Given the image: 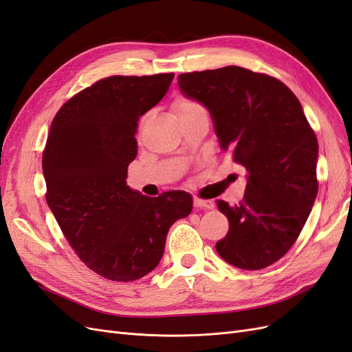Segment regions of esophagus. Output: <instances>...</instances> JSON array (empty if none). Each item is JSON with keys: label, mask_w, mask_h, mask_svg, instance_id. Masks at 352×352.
Returning a JSON list of instances; mask_svg holds the SVG:
<instances>
[{"label": "esophagus", "mask_w": 352, "mask_h": 352, "mask_svg": "<svg viewBox=\"0 0 352 352\" xmlns=\"http://www.w3.org/2000/svg\"><path fill=\"white\" fill-rule=\"evenodd\" d=\"M194 206H195L197 208H207V210H211V208H214V202L210 201V199L194 198Z\"/></svg>", "instance_id": "obj_1"}]
</instances>
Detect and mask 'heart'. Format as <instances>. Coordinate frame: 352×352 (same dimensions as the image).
Instances as JSON below:
<instances>
[{
    "label": "heart",
    "mask_w": 352,
    "mask_h": 352,
    "mask_svg": "<svg viewBox=\"0 0 352 352\" xmlns=\"http://www.w3.org/2000/svg\"><path fill=\"white\" fill-rule=\"evenodd\" d=\"M173 109L177 114L179 119H182V117L190 116V114H195V113H201V111H206L202 105L195 101V100H190V98H177L173 104Z\"/></svg>",
    "instance_id": "obj_1"
}]
</instances>
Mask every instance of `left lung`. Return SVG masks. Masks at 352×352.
Instances as JSON below:
<instances>
[{
    "label": "left lung",
    "instance_id": "left-lung-1",
    "mask_svg": "<svg viewBox=\"0 0 352 352\" xmlns=\"http://www.w3.org/2000/svg\"><path fill=\"white\" fill-rule=\"evenodd\" d=\"M177 85L210 111L220 148L248 172L239 204L217 199L229 232L216 250L238 269L267 267L300 236L318 190V144L301 102L280 80L238 66L182 73Z\"/></svg>",
    "mask_w": 352,
    "mask_h": 352
}]
</instances>
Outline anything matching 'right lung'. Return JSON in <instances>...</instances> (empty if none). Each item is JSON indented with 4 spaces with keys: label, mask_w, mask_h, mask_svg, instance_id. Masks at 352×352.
<instances>
[{
    "label": "right lung",
    "mask_w": 352,
    "mask_h": 352,
    "mask_svg": "<svg viewBox=\"0 0 352 352\" xmlns=\"http://www.w3.org/2000/svg\"><path fill=\"white\" fill-rule=\"evenodd\" d=\"M175 73L110 76L70 98L51 123L42 155L47 204L78 257L105 279L132 282L163 257L170 226L192 197H145L126 184L138 120L162 101Z\"/></svg>",
    "instance_id": "add662e5"
}]
</instances>
